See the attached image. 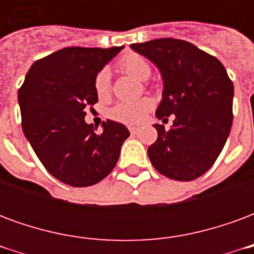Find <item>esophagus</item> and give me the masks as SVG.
Masks as SVG:
<instances>
[{
    "instance_id": "esophagus-1",
    "label": "esophagus",
    "mask_w": 254,
    "mask_h": 254,
    "mask_svg": "<svg viewBox=\"0 0 254 254\" xmlns=\"http://www.w3.org/2000/svg\"><path fill=\"white\" fill-rule=\"evenodd\" d=\"M129 132L132 133V134H136V133L138 132V129L134 127H129Z\"/></svg>"
}]
</instances>
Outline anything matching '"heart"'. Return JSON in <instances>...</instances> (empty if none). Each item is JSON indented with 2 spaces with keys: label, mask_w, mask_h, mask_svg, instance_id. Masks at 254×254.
Returning <instances> with one entry per match:
<instances>
[{
  "label": "heart",
  "mask_w": 254,
  "mask_h": 254,
  "mask_svg": "<svg viewBox=\"0 0 254 254\" xmlns=\"http://www.w3.org/2000/svg\"><path fill=\"white\" fill-rule=\"evenodd\" d=\"M118 66L121 67V70L137 80H147L151 74V66L147 63V60L136 53L125 54L120 60ZM94 89L95 94L98 95V98L100 99L107 98L110 94V77H109V72L106 69L100 70L95 76ZM152 106L154 103L148 98L133 100V102H121V103H117L109 111V116L114 121L127 124V125H136V124L144 121V118L148 114V111L152 109Z\"/></svg>",
  "instance_id": "heart-1"
}]
</instances>
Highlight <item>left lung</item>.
<instances>
[{"label": "left lung", "mask_w": 254, "mask_h": 254, "mask_svg": "<svg viewBox=\"0 0 254 254\" xmlns=\"http://www.w3.org/2000/svg\"><path fill=\"white\" fill-rule=\"evenodd\" d=\"M160 70L163 96L156 117L174 114L173 127L154 125L158 138L148 156L160 174L193 181L215 163L233 125L234 87L226 69L211 54L187 41L162 38L130 45Z\"/></svg>", "instance_id": "obj_1"}]
</instances>
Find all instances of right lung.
Wrapping results in <instances>:
<instances>
[{"mask_svg": "<svg viewBox=\"0 0 254 254\" xmlns=\"http://www.w3.org/2000/svg\"><path fill=\"white\" fill-rule=\"evenodd\" d=\"M122 49L58 50L32 64L19 89L25 137L46 170L66 185L91 187L109 176L130 134L110 120L96 133L84 120L85 110L98 102L95 76Z\"/></svg>", "mask_w": 254, "mask_h": 254, "instance_id": "add662e5", "label": "right lung"}]
</instances>
